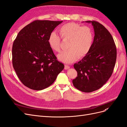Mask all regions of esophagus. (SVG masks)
<instances>
[{
  "label": "esophagus",
  "instance_id": "34e87169",
  "mask_svg": "<svg viewBox=\"0 0 127 127\" xmlns=\"http://www.w3.org/2000/svg\"><path fill=\"white\" fill-rule=\"evenodd\" d=\"M69 68H70V66H68V65H67V64L64 65V69L65 70H67V69H69Z\"/></svg>",
  "mask_w": 127,
  "mask_h": 127
}]
</instances>
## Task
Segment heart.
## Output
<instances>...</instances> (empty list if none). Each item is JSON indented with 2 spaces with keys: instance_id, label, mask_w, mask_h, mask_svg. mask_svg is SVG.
Here are the masks:
<instances>
[{
  "instance_id": "obj_1",
  "label": "heart",
  "mask_w": 127,
  "mask_h": 127,
  "mask_svg": "<svg viewBox=\"0 0 127 127\" xmlns=\"http://www.w3.org/2000/svg\"><path fill=\"white\" fill-rule=\"evenodd\" d=\"M58 32L61 37L68 40L67 51L58 55V58L63 63L70 64L78 57L82 58L88 54L92 47L94 35L91 29L88 26H82L75 23H68L60 26ZM48 44L53 51H60V39L55 32L49 36Z\"/></svg>"
}]
</instances>
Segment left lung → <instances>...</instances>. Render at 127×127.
I'll use <instances>...</instances> for the list:
<instances>
[{
    "instance_id": "1",
    "label": "left lung",
    "mask_w": 127,
    "mask_h": 127,
    "mask_svg": "<svg viewBox=\"0 0 127 127\" xmlns=\"http://www.w3.org/2000/svg\"><path fill=\"white\" fill-rule=\"evenodd\" d=\"M85 22L93 26L94 40L88 54L74 65L77 76L72 83L78 90L90 93L100 88L112 75L117 49L112 35L103 25L96 21Z\"/></svg>"
}]
</instances>
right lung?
Segmentation results:
<instances>
[{"label":"right lung","mask_w":127,"mask_h":127,"mask_svg":"<svg viewBox=\"0 0 127 127\" xmlns=\"http://www.w3.org/2000/svg\"><path fill=\"white\" fill-rule=\"evenodd\" d=\"M63 21L36 20L18 33L12 48V63L18 77L32 90L50 86L64 68L48 44L49 36Z\"/></svg>","instance_id":"obj_1"}]
</instances>
